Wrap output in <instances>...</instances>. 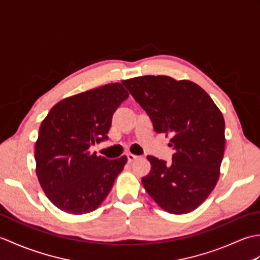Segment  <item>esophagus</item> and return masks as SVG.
Masks as SVG:
<instances>
[{"instance_id":"esophagus-1","label":"esophagus","mask_w":260,"mask_h":260,"mask_svg":"<svg viewBox=\"0 0 260 260\" xmlns=\"http://www.w3.org/2000/svg\"><path fill=\"white\" fill-rule=\"evenodd\" d=\"M126 156H127V159H128V162L129 163H132L133 161H135V159L139 157L137 155H135V154H132V153H127L126 154Z\"/></svg>"}]
</instances>
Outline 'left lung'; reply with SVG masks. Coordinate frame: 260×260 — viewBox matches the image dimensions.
<instances>
[{
  "mask_svg": "<svg viewBox=\"0 0 260 260\" xmlns=\"http://www.w3.org/2000/svg\"><path fill=\"white\" fill-rule=\"evenodd\" d=\"M121 84L150 116L156 133L172 135V163L147 156L152 169L142 179L146 192L170 213L193 211L219 179L225 141L221 112L189 80L142 76Z\"/></svg>",
  "mask_w": 260,
  "mask_h": 260,
  "instance_id": "1",
  "label": "left lung"
}]
</instances>
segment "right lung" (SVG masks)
Segmentation results:
<instances>
[{
  "mask_svg": "<svg viewBox=\"0 0 260 260\" xmlns=\"http://www.w3.org/2000/svg\"><path fill=\"white\" fill-rule=\"evenodd\" d=\"M128 92L119 82L66 98L41 123L36 143L37 175L42 190L64 212L84 214L99 207L127 162L89 151L108 140L115 110Z\"/></svg>",
  "mask_w": 260,
  "mask_h": 260,
  "instance_id": "add662e5",
  "label": "right lung"
}]
</instances>
